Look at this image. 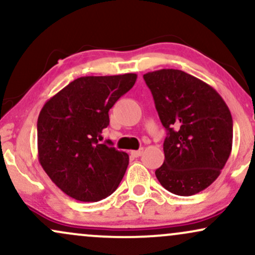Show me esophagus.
Wrapping results in <instances>:
<instances>
[{
  "mask_svg": "<svg viewBox=\"0 0 255 255\" xmlns=\"http://www.w3.org/2000/svg\"><path fill=\"white\" fill-rule=\"evenodd\" d=\"M144 153V148H140V150H136V151H131L130 152V154L133 157H135V158H137V157H140L141 156V154Z\"/></svg>",
  "mask_w": 255,
  "mask_h": 255,
  "instance_id": "1",
  "label": "esophagus"
}]
</instances>
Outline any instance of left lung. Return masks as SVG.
Masks as SVG:
<instances>
[{
    "mask_svg": "<svg viewBox=\"0 0 255 255\" xmlns=\"http://www.w3.org/2000/svg\"><path fill=\"white\" fill-rule=\"evenodd\" d=\"M166 129L156 176L166 191L197 194L215 182L230 156L233 118L213 87L178 69L144 74Z\"/></svg>",
    "mask_w": 255,
    "mask_h": 255,
    "instance_id": "1",
    "label": "left lung"
}]
</instances>
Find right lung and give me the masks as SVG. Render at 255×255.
<instances>
[{
	"label": "right lung",
	"instance_id": "add662e5",
	"mask_svg": "<svg viewBox=\"0 0 255 255\" xmlns=\"http://www.w3.org/2000/svg\"><path fill=\"white\" fill-rule=\"evenodd\" d=\"M135 81L133 73L78 78L40 110L38 159L52 182L75 200H102L124 178L128 154L99 140L109 126V110Z\"/></svg>",
	"mask_w": 255,
	"mask_h": 255
}]
</instances>
